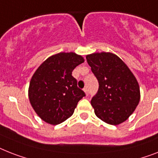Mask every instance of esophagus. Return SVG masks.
I'll use <instances>...</instances> for the list:
<instances>
[{
  "label": "esophagus",
  "instance_id": "1",
  "mask_svg": "<svg viewBox=\"0 0 158 158\" xmlns=\"http://www.w3.org/2000/svg\"><path fill=\"white\" fill-rule=\"evenodd\" d=\"M83 91H84V92H85L86 96H88V88H83Z\"/></svg>",
  "mask_w": 158,
  "mask_h": 158
}]
</instances>
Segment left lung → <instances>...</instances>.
Instances as JSON below:
<instances>
[{
	"label": "left lung",
	"mask_w": 158,
	"mask_h": 158,
	"mask_svg": "<svg viewBox=\"0 0 158 158\" xmlns=\"http://www.w3.org/2000/svg\"><path fill=\"white\" fill-rule=\"evenodd\" d=\"M99 83L91 101L95 114L108 124L123 123L134 112L140 98L135 77L117 55L97 52L86 57Z\"/></svg>",
	"instance_id": "left-lung-1"
}]
</instances>
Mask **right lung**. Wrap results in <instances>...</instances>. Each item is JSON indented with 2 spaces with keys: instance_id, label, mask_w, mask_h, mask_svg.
<instances>
[{
  "instance_id": "1",
  "label": "right lung",
  "mask_w": 158,
  "mask_h": 158,
  "mask_svg": "<svg viewBox=\"0 0 158 158\" xmlns=\"http://www.w3.org/2000/svg\"><path fill=\"white\" fill-rule=\"evenodd\" d=\"M84 60L74 52H60L48 57L31 79L29 100L42 120L52 125L66 121L85 92L78 88L73 70Z\"/></svg>"
}]
</instances>
